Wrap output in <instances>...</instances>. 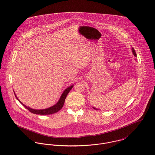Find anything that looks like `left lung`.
<instances>
[{
    "mask_svg": "<svg viewBox=\"0 0 155 155\" xmlns=\"http://www.w3.org/2000/svg\"><path fill=\"white\" fill-rule=\"evenodd\" d=\"M132 52H133V54H134V56L136 58H137V54H136V53L135 52V51H134V48H132ZM135 60H136V58H135ZM93 108H94V109L97 110V109H96V108H95V107H93Z\"/></svg>",
    "mask_w": 155,
    "mask_h": 155,
    "instance_id": "left-lung-1",
    "label": "left lung"
}]
</instances>
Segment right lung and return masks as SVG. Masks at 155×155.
Segmentation results:
<instances>
[{
	"mask_svg": "<svg viewBox=\"0 0 155 155\" xmlns=\"http://www.w3.org/2000/svg\"><path fill=\"white\" fill-rule=\"evenodd\" d=\"M73 86H74L73 85H71V86L68 87V88H67L64 90V91L62 93L59 100L54 105L52 106L49 108L44 109H32L30 107L27 106L26 105L23 104L18 99V98L17 95L15 94V92H14V94H15V96L17 99L20 102V103L22 104L25 108H27L31 113L35 114H37V115H51V114L56 113L57 112H58L59 110H60L62 108L64 102H65V99L67 97V96L68 94L69 91L71 90V88L73 87Z\"/></svg>",
	"mask_w": 155,
	"mask_h": 155,
	"instance_id": "add662e5",
	"label": "right lung"
}]
</instances>
